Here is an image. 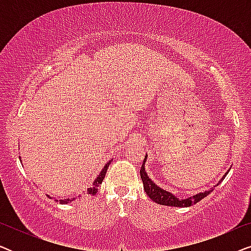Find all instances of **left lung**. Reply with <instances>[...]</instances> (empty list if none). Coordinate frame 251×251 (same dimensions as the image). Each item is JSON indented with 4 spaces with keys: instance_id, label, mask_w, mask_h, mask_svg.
<instances>
[{
    "instance_id": "left-lung-1",
    "label": "left lung",
    "mask_w": 251,
    "mask_h": 251,
    "mask_svg": "<svg viewBox=\"0 0 251 251\" xmlns=\"http://www.w3.org/2000/svg\"><path fill=\"white\" fill-rule=\"evenodd\" d=\"M147 160V154L145 155V159L143 161L142 164V169H140V178H142L143 184H144V190H145L146 194L149 195L150 199L152 201L155 202L157 204H162V205H168V207H177V208H185V207H191L195 203H198L199 201H201L202 199H204L207 195H209L212 192L214 188H210L209 191L205 192H200V193H197L195 195H192L190 198L186 199H178L175 197L173 193L168 192L163 188H161L157 186V185L154 183V181L151 179V178L147 176V173L145 171V162ZM229 169L226 171L224 176L221 178V180L218 181L217 185L215 186H218L219 184L224 180V178L226 177V175L228 174Z\"/></svg>"
}]
</instances>
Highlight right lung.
Masks as SVG:
<instances>
[{"mask_svg": "<svg viewBox=\"0 0 251 251\" xmlns=\"http://www.w3.org/2000/svg\"><path fill=\"white\" fill-rule=\"evenodd\" d=\"M19 159H20V156H19ZM111 162H112V160H109L108 162L105 164L104 168H102L101 171H100V173H99L98 176L96 177V179H95L94 181H92V184L90 185V187H88L87 190L82 192V194H78L77 197H75V198L61 199V200H54V201L59 202V203H61V204H66V203H70V202H72V201H77V200H81V199H83V198H88V197H90V195L96 194V192H97L98 186L102 183V180H104L105 175H106V171H107V168L109 167V163H111ZM48 198L51 199L50 195H48Z\"/></svg>", "mask_w": 251, "mask_h": 251, "instance_id": "right-lung-1", "label": "right lung"}]
</instances>
